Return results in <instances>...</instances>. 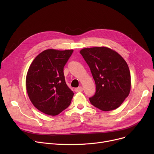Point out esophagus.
<instances>
[{"instance_id": "obj_1", "label": "esophagus", "mask_w": 154, "mask_h": 154, "mask_svg": "<svg viewBox=\"0 0 154 154\" xmlns=\"http://www.w3.org/2000/svg\"><path fill=\"white\" fill-rule=\"evenodd\" d=\"M75 92H82L83 91V88L82 87H79L77 88H75L74 89Z\"/></svg>"}]
</instances>
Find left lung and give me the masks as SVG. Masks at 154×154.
<instances>
[{
	"label": "left lung",
	"mask_w": 154,
	"mask_h": 154,
	"mask_svg": "<svg viewBox=\"0 0 154 154\" xmlns=\"http://www.w3.org/2000/svg\"><path fill=\"white\" fill-rule=\"evenodd\" d=\"M80 53L89 67L95 82L96 91L89 98L91 103L103 111L120 107L131 87L127 62L117 52L105 47L83 48Z\"/></svg>",
	"instance_id": "left-lung-1"
}]
</instances>
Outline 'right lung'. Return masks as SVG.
Listing matches in <instances>:
<instances>
[{
    "mask_svg": "<svg viewBox=\"0 0 154 154\" xmlns=\"http://www.w3.org/2000/svg\"><path fill=\"white\" fill-rule=\"evenodd\" d=\"M73 50L48 49L31 63L26 77L29 97L40 112L57 116L67 109L74 95L65 80L63 67Z\"/></svg>",
    "mask_w": 154,
    "mask_h": 154,
    "instance_id": "obj_1",
    "label": "right lung"
}]
</instances>
